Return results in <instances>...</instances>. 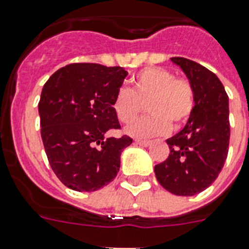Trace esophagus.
<instances>
[{"instance_id":"1","label":"esophagus","mask_w":249,"mask_h":249,"mask_svg":"<svg viewBox=\"0 0 249 249\" xmlns=\"http://www.w3.org/2000/svg\"><path fill=\"white\" fill-rule=\"evenodd\" d=\"M135 143H137L138 145H142V147H148V145L151 144V142H149V141H141V139L135 141Z\"/></svg>"}]
</instances>
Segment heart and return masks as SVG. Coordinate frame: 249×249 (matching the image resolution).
Masks as SVG:
<instances>
[{
    "label": "heart",
    "instance_id": "obj_1",
    "mask_svg": "<svg viewBox=\"0 0 249 249\" xmlns=\"http://www.w3.org/2000/svg\"><path fill=\"white\" fill-rule=\"evenodd\" d=\"M147 105V118L134 121L126 133L135 138H152L166 134L173 126H183L195 110V90L187 79L162 68L144 69L133 79V89L120 88L112 100L119 121L129 124Z\"/></svg>",
    "mask_w": 249,
    "mask_h": 249
}]
</instances>
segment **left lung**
<instances>
[{"label":"left lung","mask_w":249,"mask_h":249,"mask_svg":"<svg viewBox=\"0 0 249 249\" xmlns=\"http://www.w3.org/2000/svg\"><path fill=\"white\" fill-rule=\"evenodd\" d=\"M171 61L195 90V110L187 124L166 143L170 155L155 166L159 183L177 196H195L209 188L223 169L229 149V97L220 79L184 57Z\"/></svg>","instance_id":"obj_1"}]
</instances>
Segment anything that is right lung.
Segmentation results:
<instances>
[{
	"mask_svg": "<svg viewBox=\"0 0 249 249\" xmlns=\"http://www.w3.org/2000/svg\"><path fill=\"white\" fill-rule=\"evenodd\" d=\"M126 75L120 66L70 64L43 86L38 112L44 151L56 177L72 191H98L118 175L121 152L133 139L106 133L120 128L112 100Z\"/></svg>",
	"mask_w": 249,
	"mask_h": 249,
	"instance_id": "obj_1",
	"label": "right lung"
}]
</instances>
